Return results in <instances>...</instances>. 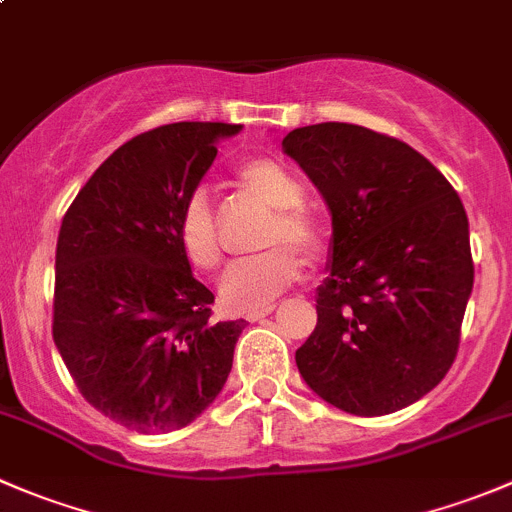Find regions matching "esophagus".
<instances>
[{"instance_id":"obj_1","label":"esophagus","mask_w":512,"mask_h":512,"mask_svg":"<svg viewBox=\"0 0 512 512\" xmlns=\"http://www.w3.org/2000/svg\"><path fill=\"white\" fill-rule=\"evenodd\" d=\"M272 309L275 307H262V309H252V312H247V322H257V319H265L267 314H272Z\"/></svg>"}]
</instances>
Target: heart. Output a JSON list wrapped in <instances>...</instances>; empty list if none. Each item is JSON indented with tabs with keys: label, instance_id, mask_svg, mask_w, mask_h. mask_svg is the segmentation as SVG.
Here are the masks:
<instances>
[{
	"label": "heart",
	"instance_id": "heart-1",
	"mask_svg": "<svg viewBox=\"0 0 512 512\" xmlns=\"http://www.w3.org/2000/svg\"><path fill=\"white\" fill-rule=\"evenodd\" d=\"M235 183L262 205L272 208L262 245L273 247L250 260L230 265L220 282V299L227 309L252 312L280 297L302 272V257L292 245H297L307 257L319 255L324 245V225L319 215L302 203L304 183L299 175L280 160H245L237 168ZM178 242L190 265L198 270L210 272L223 260L213 205L203 193H195L185 203L178 220Z\"/></svg>",
	"mask_w": 512,
	"mask_h": 512
}]
</instances>
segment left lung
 Here are the masks:
<instances>
[{
  "instance_id": "obj_1",
  "label": "left lung",
  "mask_w": 512,
  "mask_h": 512,
  "mask_svg": "<svg viewBox=\"0 0 512 512\" xmlns=\"http://www.w3.org/2000/svg\"><path fill=\"white\" fill-rule=\"evenodd\" d=\"M332 213L317 327L297 349L309 389L354 416L406 409L456 359L473 289L468 218L441 170L404 141L354 123L282 141Z\"/></svg>"
}]
</instances>
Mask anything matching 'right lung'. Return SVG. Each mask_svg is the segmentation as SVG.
Returning <instances> with one entry per match:
<instances>
[{"label":"right lung","mask_w":512,"mask_h":512,"mask_svg":"<svg viewBox=\"0 0 512 512\" xmlns=\"http://www.w3.org/2000/svg\"><path fill=\"white\" fill-rule=\"evenodd\" d=\"M235 123H170L123 143L79 190L56 242L54 342L81 396L121 426L168 433L223 391L245 319L213 322V292L178 242L185 203Z\"/></svg>","instance_id":"1"}]
</instances>
